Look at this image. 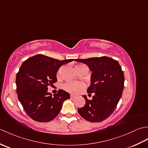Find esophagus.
Instances as JSON below:
<instances>
[{
    "label": "esophagus",
    "instance_id": "obj_1",
    "mask_svg": "<svg viewBox=\"0 0 148 148\" xmlns=\"http://www.w3.org/2000/svg\"><path fill=\"white\" fill-rule=\"evenodd\" d=\"M76 97V95H73V94H71V98H75Z\"/></svg>",
    "mask_w": 148,
    "mask_h": 148
}]
</instances>
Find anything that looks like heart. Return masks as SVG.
Instances as JSON below:
<instances>
[{"instance_id":"b5f03b06","label":"heart","mask_w":148,"mask_h":148,"mask_svg":"<svg viewBox=\"0 0 148 148\" xmlns=\"http://www.w3.org/2000/svg\"><path fill=\"white\" fill-rule=\"evenodd\" d=\"M84 66L83 65H77L76 67H82ZM86 88V84L83 81H69L63 84V88L68 92L72 93H77L81 92Z\"/></svg>"}]
</instances>
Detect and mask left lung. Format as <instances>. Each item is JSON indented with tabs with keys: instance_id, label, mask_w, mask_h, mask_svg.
Instances as JSON below:
<instances>
[{
	"instance_id": "8db88e82",
	"label": "left lung",
	"mask_w": 148,
	"mask_h": 148,
	"mask_svg": "<svg viewBox=\"0 0 148 148\" xmlns=\"http://www.w3.org/2000/svg\"><path fill=\"white\" fill-rule=\"evenodd\" d=\"M88 66L92 72L87 93H94L92 100L86 95L85 105L77 109L81 117L90 122H101L108 118L117 106L124 88L125 77L117 60L108 56L76 59Z\"/></svg>"
}]
</instances>
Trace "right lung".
<instances>
[{"label":"right lung","mask_w":148,"mask_h":148,"mask_svg":"<svg viewBox=\"0 0 148 148\" xmlns=\"http://www.w3.org/2000/svg\"><path fill=\"white\" fill-rule=\"evenodd\" d=\"M74 59L58 60L39 54L23 62L16 77L18 98L27 114L34 120L48 122L59 114L70 94L63 90L52 96L48 86L57 81L56 72Z\"/></svg>","instance_id":"right-lung-1"}]
</instances>
